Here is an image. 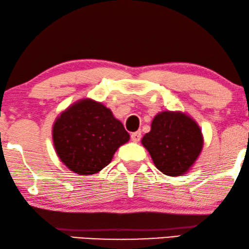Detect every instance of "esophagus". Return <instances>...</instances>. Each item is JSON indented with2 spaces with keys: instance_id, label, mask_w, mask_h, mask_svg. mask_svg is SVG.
<instances>
[{
  "instance_id": "34e87169",
  "label": "esophagus",
  "mask_w": 249,
  "mask_h": 249,
  "mask_svg": "<svg viewBox=\"0 0 249 249\" xmlns=\"http://www.w3.org/2000/svg\"><path fill=\"white\" fill-rule=\"evenodd\" d=\"M141 138H142V134H141V132H140V131L134 132V133H132V134H131V139H132L133 142H139L140 140H141Z\"/></svg>"
}]
</instances>
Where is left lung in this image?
Wrapping results in <instances>:
<instances>
[{"label": "left lung", "mask_w": 249, "mask_h": 249, "mask_svg": "<svg viewBox=\"0 0 249 249\" xmlns=\"http://www.w3.org/2000/svg\"><path fill=\"white\" fill-rule=\"evenodd\" d=\"M156 167L168 176H180L201 153L203 138L198 125L183 113L162 111L153 118L151 131L143 136Z\"/></svg>", "instance_id": "obj_1"}]
</instances>
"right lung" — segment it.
Returning a JSON list of instances; mask_svg holds the SVG:
<instances>
[{
    "label": "right lung",
    "mask_w": 249,
    "mask_h": 249,
    "mask_svg": "<svg viewBox=\"0 0 249 249\" xmlns=\"http://www.w3.org/2000/svg\"><path fill=\"white\" fill-rule=\"evenodd\" d=\"M129 140L123 124L103 104L83 99L59 115L53 126L58 158L78 175H93Z\"/></svg>",
    "instance_id": "right-lung-1"
}]
</instances>
